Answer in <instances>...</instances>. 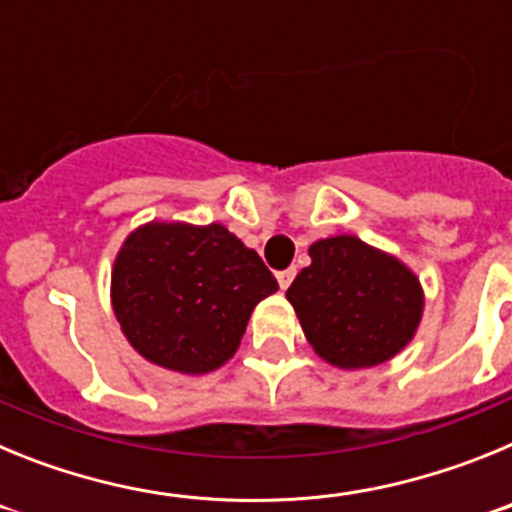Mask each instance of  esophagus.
<instances>
[{
    "instance_id": "34e87169",
    "label": "esophagus",
    "mask_w": 512,
    "mask_h": 512,
    "mask_svg": "<svg viewBox=\"0 0 512 512\" xmlns=\"http://www.w3.org/2000/svg\"><path fill=\"white\" fill-rule=\"evenodd\" d=\"M295 274H297V269H295V266H289V269L279 271V274H277V279H279V287H282V289H287L289 284H292V279H295Z\"/></svg>"
}]
</instances>
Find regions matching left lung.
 Returning a JSON list of instances; mask_svg holds the SVG:
<instances>
[{"mask_svg": "<svg viewBox=\"0 0 512 512\" xmlns=\"http://www.w3.org/2000/svg\"><path fill=\"white\" fill-rule=\"evenodd\" d=\"M310 259L287 300L325 361L343 369L377 366L413 338L423 292L408 266L354 235L312 243Z\"/></svg>", "mask_w": 512, "mask_h": 512, "instance_id": "obj_1", "label": "left lung"}]
</instances>
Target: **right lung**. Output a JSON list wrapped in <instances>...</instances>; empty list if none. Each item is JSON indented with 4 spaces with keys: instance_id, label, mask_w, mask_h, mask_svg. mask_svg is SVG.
Masks as SVG:
<instances>
[{
    "instance_id": "add662e5",
    "label": "right lung",
    "mask_w": 512,
    "mask_h": 512,
    "mask_svg": "<svg viewBox=\"0 0 512 512\" xmlns=\"http://www.w3.org/2000/svg\"><path fill=\"white\" fill-rule=\"evenodd\" d=\"M277 289L259 253L217 223L138 228L112 271L122 333L140 356L184 374L225 364L253 307Z\"/></svg>"
}]
</instances>
